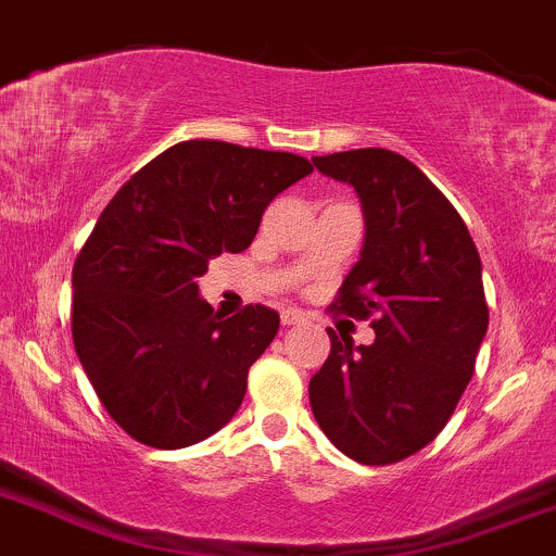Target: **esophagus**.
Wrapping results in <instances>:
<instances>
[{"label": "esophagus", "mask_w": 556, "mask_h": 556, "mask_svg": "<svg viewBox=\"0 0 556 556\" xmlns=\"http://www.w3.org/2000/svg\"><path fill=\"white\" fill-rule=\"evenodd\" d=\"M306 319V314H303V311H298V308H285L282 311V325H301V321Z\"/></svg>", "instance_id": "esophagus-1"}]
</instances>
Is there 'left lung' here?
Masks as SVG:
<instances>
[{
  "label": "left lung",
  "mask_w": 556,
  "mask_h": 556,
  "mask_svg": "<svg viewBox=\"0 0 556 556\" xmlns=\"http://www.w3.org/2000/svg\"><path fill=\"white\" fill-rule=\"evenodd\" d=\"M314 166L362 200V255L334 308L375 316V343L327 329L332 348L308 382L311 412L353 462L393 465L446 427L472 380L488 329L483 264L454 205L399 152H332Z\"/></svg>",
  "instance_id": "1"
}]
</instances>
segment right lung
I'll return each mask as SVG.
<instances>
[{"mask_svg":"<svg viewBox=\"0 0 556 556\" xmlns=\"http://www.w3.org/2000/svg\"><path fill=\"white\" fill-rule=\"evenodd\" d=\"M314 166L292 152L189 139L118 189L73 266V345L102 406L152 448H185L240 408L279 314L224 319L198 277L253 242L266 205Z\"/></svg>","mask_w":556,"mask_h":556,"instance_id":"add662e5","label":"right lung"}]
</instances>
